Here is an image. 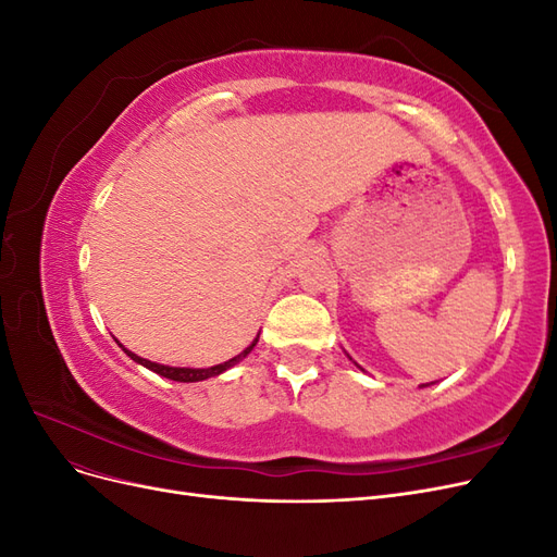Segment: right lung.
I'll use <instances>...</instances> for the list:
<instances>
[{
    "instance_id": "right-lung-1",
    "label": "right lung",
    "mask_w": 557,
    "mask_h": 557,
    "mask_svg": "<svg viewBox=\"0 0 557 557\" xmlns=\"http://www.w3.org/2000/svg\"><path fill=\"white\" fill-rule=\"evenodd\" d=\"M258 344V339L252 342L246 350H244V356H248V352L252 350V346ZM127 356L134 360V362H139V364H144L146 369H150V372H156V374H160V376H164V379H172V381H178V383H195V381H205V379H209V376H218V374H223L225 369H230L234 362H239V358H232L230 362H223V364H215V367H209V369H190V367H166V364H158V362H150V360H144V358H139V356H134L132 350H127V348H123Z\"/></svg>"
}]
</instances>
